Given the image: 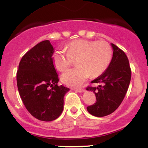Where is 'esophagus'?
Wrapping results in <instances>:
<instances>
[{
    "label": "esophagus",
    "mask_w": 148,
    "mask_h": 148,
    "mask_svg": "<svg viewBox=\"0 0 148 148\" xmlns=\"http://www.w3.org/2000/svg\"><path fill=\"white\" fill-rule=\"evenodd\" d=\"M74 90L75 91H76V92H80V93H81V92H85V90L84 89V88H76V89H74Z\"/></svg>",
    "instance_id": "1"
}]
</instances>
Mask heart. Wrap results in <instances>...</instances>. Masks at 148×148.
Here are the masks:
<instances>
[{"label": "heart", "instance_id": "b5f03b06", "mask_svg": "<svg viewBox=\"0 0 148 148\" xmlns=\"http://www.w3.org/2000/svg\"><path fill=\"white\" fill-rule=\"evenodd\" d=\"M67 51L57 50L53 54L56 68L64 71L76 60V68L65 71L61 80L70 87H78L90 75L97 77L108 68L112 59V49L105 41L77 40L69 43Z\"/></svg>", "mask_w": 148, "mask_h": 148}]
</instances>
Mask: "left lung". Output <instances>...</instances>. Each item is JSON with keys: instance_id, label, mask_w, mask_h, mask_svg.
<instances>
[{"instance_id": "obj_1", "label": "left lung", "mask_w": 148, "mask_h": 148, "mask_svg": "<svg viewBox=\"0 0 148 148\" xmlns=\"http://www.w3.org/2000/svg\"><path fill=\"white\" fill-rule=\"evenodd\" d=\"M111 45L113 53L108 68L91 82L99 85L86 89L96 96V102L87 107L88 111L96 117L114 112L123 101L130 84L131 69L126 54L117 46Z\"/></svg>"}]
</instances>
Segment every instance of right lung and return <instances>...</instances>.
I'll return each instance as SVG.
<instances>
[{"label":"right lung","mask_w":148,"mask_h":148,"mask_svg":"<svg viewBox=\"0 0 148 148\" xmlns=\"http://www.w3.org/2000/svg\"><path fill=\"white\" fill-rule=\"evenodd\" d=\"M53 53L50 41L40 42L22 57L16 73L23 104L30 114L42 121H52L60 116L63 111L64 97L69 90L58 86Z\"/></svg>","instance_id":"1"}]
</instances>
